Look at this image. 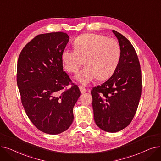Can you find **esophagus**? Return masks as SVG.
<instances>
[{"label":"esophagus","mask_w":161,"mask_h":161,"mask_svg":"<svg viewBox=\"0 0 161 161\" xmlns=\"http://www.w3.org/2000/svg\"><path fill=\"white\" fill-rule=\"evenodd\" d=\"M79 88H80V90L81 93H85V92H86L87 91L85 87L81 86H79Z\"/></svg>","instance_id":"34e87169"}]
</instances>
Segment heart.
<instances>
[{
    "instance_id": "1",
    "label": "heart",
    "mask_w": 161,
    "mask_h": 161,
    "mask_svg": "<svg viewBox=\"0 0 161 161\" xmlns=\"http://www.w3.org/2000/svg\"><path fill=\"white\" fill-rule=\"evenodd\" d=\"M74 49H64L61 58L69 73H76L84 63L87 64L76 75V80L86 86L97 78L105 80L111 76L119 64L120 46L113 38L97 34H85L76 38Z\"/></svg>"
}]
</instances>
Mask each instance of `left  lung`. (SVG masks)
<instances>
[{
    "instance_id": "obj_1",
    "label": "left lung",
    "mask_w": 161,
    "mask_h": 161,
    "mask_svg": "<svg viewBox=\"0 0 161 161\" xmlns=\"http://www.w3.org/2000/svg\"><path fill=\"white\" fill-rule=\"evenodd\" d=\"M112 32L120 46L119 64L110 78L91 90L95 123L108 132L120 131L130 123L142 93V73L136 51L127 38Z\"/></svg>"
}]
</instances>
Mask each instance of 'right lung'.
I'll use <instances>...</instances> for the list:
<instances>
[{
    "label": "right lung",
    "instance_id": "add662e5",
    "mask_svg": "<svg viewBox=\"0 0 161 161\" xmlns=\"http://www.w3.org/2000/svg\"><path fill=\"white\" fill-rule=\"evenodd\" d=\"M69 41L62 32L42 34L26 44L17 67L21 103L31 121L40 131L60 134L74 120L73 108L80 96L77 85L63 71L61 55Z\"/></svg>",
    "mask_w": 161,
    "mask_h": 161
}]
</instances>
